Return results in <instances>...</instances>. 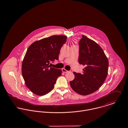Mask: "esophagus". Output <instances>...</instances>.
Returning a JSON list of instances; mask_svg holds the SVG:
<instances>
[{
    "instance_id": "34e87169",
    "label": "esophagus",
    "mask_w": 128,
    "mask_h": 128,
    "mask_svg": "<svg viewBox=\"0 0 128 128\" xmlns=\"http://www.w3.org/2000/svg\"><path fill=\"white\" fill-rule=\"evenodd\" d=\"M62 72H65V73H66V72H69V71H67V70H66V69H62Z\"/></svg>"
}]
</instances>
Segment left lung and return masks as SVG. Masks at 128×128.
<instances>
[{
  "mask_svg": "<svg viewBox=\"0 0 128 128\" xmlns=\"http://www.w3.org/2000/svg\"><path fill=\"white\" fill-rule=\"evenodd\" d=\"M78 44V62L85 67L82 74L74 72V78L70 83L76 92L87 95L96 91L104 82L108 61L99 45L84 35H82Z\"/></svg>",
  "mask_w": 128,
  "mask_h": 128,
  "instance_id": "1",
  "label": "left lung"
}]
</instances>
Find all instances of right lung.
Segmentation results:
<instances>
[{"mask_svg": "<svg viewBox=\"0 0 128 128\" xmlns=\"http://www.w3.org/2000/svg\"><path fill=\"white\" fill-rule=\"evenodd\" d=\"M67 38L64 35H54L29 46L22 61V72L26 86L34 94L44 95L54 88L62 70L51 67L49 64L58 60Z\"/></svg>", "mask_w": 128, "mask_h": 128, "instance_id": "obj_1", "label": "right lung"}]
</instances>
